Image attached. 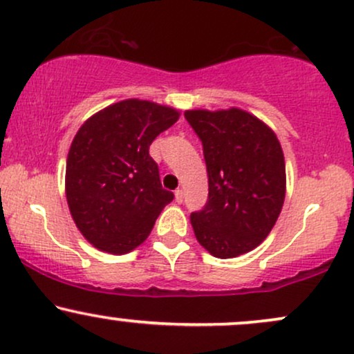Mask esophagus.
I'll return each instance as SVG.
<instances>
[{"label": "esophagus", "instance_id": "esophagus-1", "mask_svg": "<svg viewBox=\"0 0 354 354\" xmlns=\"http://www.w3.org/2000/svg\"><path fill=\"white\" fill-rule=\"evenodd\" d=\"M176 202L177 203L184 202V190H182V189H177L176 190Z\"/></svg>", "mask_w": 354, "mask_h": 354}]
</instances>
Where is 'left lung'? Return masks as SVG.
I'll use <instances>...</instances> for the list:
<instances>
[{
	"mask_svg": "<svg viewBox=\"0 0 354 354\" xmlns=\"http://www.w3.org/2000/svg\"><path fill=\"white\" fill-rule=\"evenodd\" d=\"M201 139L209 198L190 214L195 236L217 259H234L267 239L285 201V159L277 136L248 112L187 111Z\"/></svg>",
	"mask_w": 354,
	"mask_h": 354,
	"instance_id": "obj_1",
	"label": "left lung"
}]
</instances>
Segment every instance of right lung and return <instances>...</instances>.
I'll return each mask as SVG.
<instances>
[{
	"instance_id": "obj_1",
	"label": "right lung",
	"mask_w": 354,
	"mask_h": 354,
	"mask_svg": "<svg viewBox=\"0 0 354 354\" xmlns=\"http://www.w3.org/2000/svg\"><path fill=\"white\" fill-rule=\"evenodd\" d=\"M177 119L176 109L127 99L94 114L77 131L66 164V197L77 228L99 250H134L174 201L162 189L149 147Z\"/></svg>"
}]
</instances>
